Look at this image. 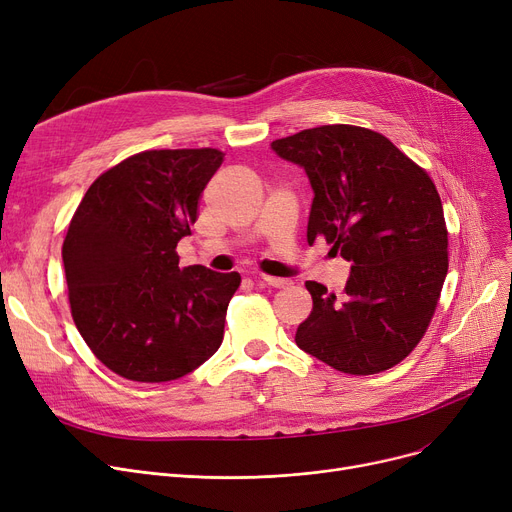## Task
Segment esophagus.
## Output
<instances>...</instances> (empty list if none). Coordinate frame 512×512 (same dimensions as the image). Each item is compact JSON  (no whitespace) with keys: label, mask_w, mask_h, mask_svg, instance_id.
<instances>
[{"label":"esophagus","mask_w":512,"mask_h":512,"mask_svg":"<svg viewBox=\"0 0 512 512\" xmlns=\"http://www.w3.org/2000/svg\"><path fill=\"white\" fill-rule=\"evenodd\" d=\"M261 280H263L265 284L274 286V288H284V286L290 284V280H284V278H278V276H267V274H261Z\"/></svg>","instance_id":"34e87169"}]
</instances>
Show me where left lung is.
<instances>
[{"mask_svg":"<svg viewBox=\"0 0 512 512\" xmlns=\"http://www.w3.org/2000/svg\"><path fill=\"white\" fill-rule=\"evenodd\" d=\"M272 149L311 180L309 245L324 236L353 261L340 299L324 284H305L313 311L294 340L342 373L398 365L425 336L448 272L434 180L384 134L353 124L307 128Z\"/></svg>","mask_w":512,"mask_h":512,"instance_id":"8db88e82","label":"left lung"}]
</instances>
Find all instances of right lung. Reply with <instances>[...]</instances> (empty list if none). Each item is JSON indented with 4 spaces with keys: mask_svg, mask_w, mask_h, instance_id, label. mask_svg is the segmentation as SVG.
Here are the masks:
<instances>
[{
    "mask_svg": "<svg viewBox=\"0 0 512 512\" xmlns=\"http://www.w3.org/2000/svg\"><path fill=\"white\" fill-rule=\"evenodd\" d=\"M220 149H151L105 170L76 207L62 247L74 324L120 378L161 384L218 351L240 274L178 267Z\"/></svg>",
    "mask_w": 512,
    "mask_h": 512,
    "instance_id": "1",
    "label": "right lung"
}]
</instances>
